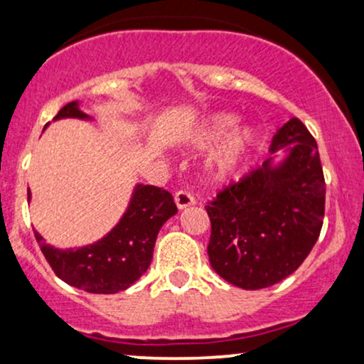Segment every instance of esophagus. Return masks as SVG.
I'll return each mask as SVG.
<instances>
[{
    "label": "esophagus",
    "mask_w": 364,
    "mask_h": 364,
    "mask_svg": "<svg viewBox=\"0 0 364 364\" xmlns=\"http://www.w3.org/2000/svg\"><path fill=\"white\" fill-rule=\"evenodd\" d=\"M174 202H176V207L179 208V210H183V208L195 205V196L191 193H188V191L179 190L178 193L174 195Z\"/></svg>",
    "instance_id": "obj_1"
}]
</instances>
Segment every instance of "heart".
I'll return each instance as SVG.
<instances>
[{
  "instance_id": "obj_1",
  "label": "heart",
  "mask_w": 364,
  "mask_h": 364,
  "mask_svg": "<svg viewBox=\"0 0 364 364\" xmlns=\"http://www.w3.org/2000/svg\"><path fill=\"white\" fill-rule=\"evenodd\" d=\"M237 119L240 118L232 112L210 114L191 132L190 145L196 150L214 147L235 129ZM255 144H257V132L253 128L245 127L236 129L212 154L210 161L207 164L208 181L219 186L231 185V183L237 181L248 168L250 156H252Z\"/></svg>"
}]
</instances>
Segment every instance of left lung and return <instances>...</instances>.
Instances as JSON below:
<instances>
[{
  "instance_id": "obj_1",
  "label": "left lung",
  "mask_w": 364,
  "mask_h": 364,
  "mask_svg": "<svg viewBox=\"0 0 364 364\" xmlns=\"http://www.w3.org/2000/svg\"><path fill=\"white\" fill-rule=\"evenodd\" d=\"M269 157L210 202L212 269L241 289H263L284 281L318 240L325 212V179L318 147L298 118L282 124Z\"/></svg>"
}]
</instances>
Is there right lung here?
Instances as JSON below:
<instances>
[{
	"label": "right lung",
	"instance_id": "right-lung-1",
	"mask_svg": "<svg viewBox=\"0 0 364 364\" xmlns=\"http://www.w3.org/2000/svg\"><path fill=\"white\" fill-rule=\"evenodd\" d=\"M92 119L78 101L61 107L54 119ZM31 200V190L27 191ZM178 212L173 195L152 185H136L119 223L95 243L60 250L46 245L34 231L41 252L54 274L70 286L92 294H114L128 289L147 272L161 228Z\"/></svg>",
	"mask_w": 364,
	"mask_h": 364
}]
</instances>
